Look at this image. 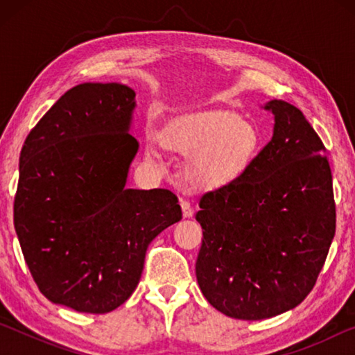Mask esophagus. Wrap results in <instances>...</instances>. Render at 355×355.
Returning a JSON list of instances; mask_svg holds the SVG:
<instances>
[{"label":"esophagus","mask_w":355,"mask_h":355,"mask_svg":"<svg viewBox=\"0 0 355 355\" xmlns=\"http://www.w3.org/2000/svg\"><path fill=\"white\" fill-rule=\"evenodd\" d=\"M182 209H183L184 218H191L192 213H194V208H192L191 202L188 199H182Z\"/></svg>","instance_id":"1"}]
</instances>
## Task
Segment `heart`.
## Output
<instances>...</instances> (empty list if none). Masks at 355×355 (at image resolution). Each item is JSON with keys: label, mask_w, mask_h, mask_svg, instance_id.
<instances>
[{"label": "heart", "mask_w": 355, "mask_h": 355, "mask_svg": "<svg viewBox=\"0 0 355 355\" xmlns=\"http://www.w3.org/2000/svg\"><path fill=\"white\" fill-rule=\"evenodd\" d=\"M171 150L194 156L191 175L203 184L232 182L258 148V133L228 111H208L177 123L166 137Z\"/></svg>", "instance_id": "b5f03b06"}]
</instances>
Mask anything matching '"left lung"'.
<instances>
[{"label": "left lung", "mask_w": 355, "mask_h": 355, "mask_svg": "<svg viewBox=\"0 0 355 355\" xmlns=\"http://www.w3.org/2000/svg\"><path fill=\"white\" fill-rule=\"evenodd\" d=\"M272 139L236 178L203 192L196 261L199 286L216 310L266 320L313 290L335 235L327 148L296 106L272 100Z\"/></svg>", "instance_id": "1"}]
</instances>
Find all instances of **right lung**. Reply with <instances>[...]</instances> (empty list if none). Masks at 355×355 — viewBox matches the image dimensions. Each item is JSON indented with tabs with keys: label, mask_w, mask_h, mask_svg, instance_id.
Returning <instances> with one entry per match:
<instances>
[{
	"label": "right lung",
	"mask_w": 355,
	"mask_h": 355,
	"mask_svg": "<svg viewBox=\"0 0 355 355\" xmlns=\"http://www.w3.org/2000/svg\"><path fill=\"white\" fill-rule=\"evenodd\" d=\"M135 91L84 83L29 131L14 227L35 285L55 304L107 313L139 284L148 244L182 219L169 189H127L139 144L128 133Z\"/></svg>",
	"instance_id": "1"
}]
</instances>
